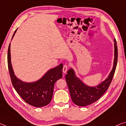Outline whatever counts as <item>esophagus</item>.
Returning <instances> with one entry per match:
<instances>
[{
    "label": "esophagus",
    "instance_id": "esophagus-1",
    "mask_svg": "<svg viewBox=\"0 0 126 126\" xmlns=\"http://www.w3.org/2000/svg\"><path fill=\"white\" fill-rule=\"evenodd\" d=\"M68 69V65H64V66L63 67V72L64 73H66Z\"/></svg>",
    "mask_w": 126,
    "mask_h": 126
}]
</instances>
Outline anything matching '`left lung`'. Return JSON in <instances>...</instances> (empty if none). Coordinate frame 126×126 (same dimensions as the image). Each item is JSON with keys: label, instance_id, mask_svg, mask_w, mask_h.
Wrapping results in <instances>:
<instances>
[{"label": "left lung", "instance_id": "8db88e82", "mask_svg": "<svg viewBox=\"0 0 126 126\" xmlns=\"http://www.w3.org/2000/svg\"><path fill=\"white\" fill-rule=\"evenodd\" d=\"M114 41V58L112 69L109 74L108 76L105 80L101 82L98 85L90 86L86 85L83 81L76 76L75 72L71 68L65 75L71 99L76 105L79 107H85L91 104L96 101L104 94L108 89L114 74L116 68L118 59V49L117 42Z\"/></svg>", "mask_w": 126, "mask_h": 126}]
</instances>
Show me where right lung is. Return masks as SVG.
<instances>
[{
	"mask_svg": "<svg viewBox=\"0 0 126 126\" xmlns=\"http://www.w3.org/2000/svg\"><path fill=\"white\" fill-rule=\"evenodd\" d=\"M17 30V29L14 32L12 40ZM8 65L14 88L26 102L35 107H43L50 103L53 97L55 83L62 77V63L49 69L36 81L24 82L17 78L14 73L11 63L10 43L8 50Z\"/></svg>",
	"mask_w": 126,
	"mask_h": 126,
	"instance_id": "add662e5",
	"label": "right lung"
}]
</instances>
